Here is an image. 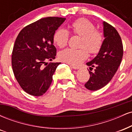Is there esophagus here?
Here are the masks:
<instances>
[{"mask_svg":"<svg viewBox=\"0 0 132 132\" xmlns=\"http://www.w3.org/2000/svg\"><path fill=\"white\" fill-rule=\"evenodd\" d=\"M70 67L72 69H78L79 67V66H72V65H70Z\"/></svg>","mask_w":132,"mask_h":132,"instance_id":"34e87169","label":"esophagus"}]
</instances>
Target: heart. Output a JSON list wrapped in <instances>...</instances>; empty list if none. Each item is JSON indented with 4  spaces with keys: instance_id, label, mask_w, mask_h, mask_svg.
<instances>
[{
    "instance_id": "obj_1",
    "label": "heart",
    "mask_w": 132,
    "mask_h": 132,
    "mask_svg": "<svg viewBox=\"0 0 132 132\" xmlns=\"http://www.w3.org/2000/svg\"><path fill=\"white\" fill-rule=\"evenodd\" d=\"M74 34L81 37L80 49L66 48L59 54L61 61L68 64L78 66L88 57V51L90 54L98 53L102 48L104 37L91 22L86 19H79L71 24ZM69 33L63 28H58L53 35L54 43L60 48L66 46L69 40Z\"/></svg>"
}]
</instances>
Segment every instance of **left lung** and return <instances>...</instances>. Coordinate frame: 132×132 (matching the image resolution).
<instances>
[{
	"label": "left lung",
	"mask_w": 132,
	"mask_h": 132,
	"mask_svg": "<svg viewBox=\"0 0 132 132\" xmlns=\"http://www.w3.org/2000/svg\"><path fill=\"white\" fill-rule=\"evenodd\" d=\"M103 26L105 39L102 48L92 61L86 63L90 66V69L95 68L94 72L88 69L90 78L84 85L90 90H99L111 81L123 57V44L118 31L105 22H103Z\"/></svg>",
	"instance_id": "1"
}]
</instances>
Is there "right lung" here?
Masks as SVG:
<instances>
[{
    "label": "right lung",
    "instance_id": "right-lung-1",
    "mask_svg": "<svg viewBox=\"0 0 132 132\" xmlns=\"http://www.w3.org/2000/svg\"><path fill=\"white\" fill-rule=\"evenodd\" d=\"M65 20L43 18L24 27L16 37L12 55L13 72L23 90L30 95L41 96L51 85L53 75L61 63L42 66L55 59L53 35Z\"/></svg>",
    "mask_w": 132,
    "mask_h": 132
}]
</instances>
